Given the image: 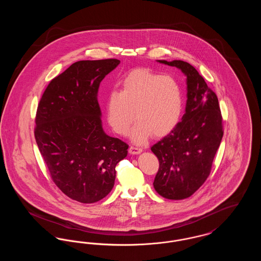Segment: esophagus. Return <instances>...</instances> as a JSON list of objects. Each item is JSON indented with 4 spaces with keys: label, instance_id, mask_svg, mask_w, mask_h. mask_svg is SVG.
I'll list each match as a JSON object with an SVG mask.
<instances>
[{
    "label": "esophagus",
    "instance_id": "34e87169",
    "mask_svg": "<svg viewBox=\"0 0 261 261\" xmlns=\"http://www.w3.org/2000/svg\"><path fill=\"white\" fill-rule=\"evenodd\" d=\"M142 150H143L142 148H138L136 146H131V147L129 148V152L132 153V154H138V153L142 152Z\"/></svg>",
    "mask_w": 261,
    "mask_h": 261
}]
</instances>
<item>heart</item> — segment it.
<instances>
[{
	"label": "heart",
	"instance_id": "heart-1",
	"mask_svg": "<svg viewBox=\"0 0 261 261\" xmlns=\"http://www.w3.org/2000/svg\"><path fill=\"white\" fill-rule=\"evenodd\" d=\"M182 110V90L173 77L144 68L126 75L120 92H110L106 102L107 121L118 135L128 134L136 117L131 136L141 144L151 134H169L178 124Z\"/></svg>",
	"mask_w": 261,
	"mask_h": 261
}]
</instances>
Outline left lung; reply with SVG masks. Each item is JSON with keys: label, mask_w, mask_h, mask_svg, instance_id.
<instances>
[{"label": "left lung", "mask_w": 261, "mask_h": 261, "mask_svg": "<svg viewBox=\"0 0 261 261\" xmlns=\"http://www.w3.org/2000/svg\"><path fill=\"white\" fill-rule=\"evenodd\" d=\"M180 68L187 76L186 112L173 130L151 147L160 162L153 187L162 197L184 199L199 190L210 176L223 137L216 94L190 63L159 61Z\"/></svg>", "instance_id": "8db88e82"}]
</instances>
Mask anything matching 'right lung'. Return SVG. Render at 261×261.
Wrapping results in <instances>:
<instances>
[{"instance_id":"add662e5","label":"right lung","mask_w":261,"mask_h":261,"mask_svg":"<svg viewBox=\"0 0 261 261\" xmlns=\"http://www.w3.org/2000/svg\"><path fill=\"white\" fill-rule=\"evenodd\" d=\"M120 61H79L50 80L38 103L34 135L53 182L71 199L107 197L129 146L101 127L98 92Z\"/></svg>"}]
</instances>
